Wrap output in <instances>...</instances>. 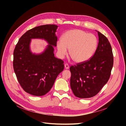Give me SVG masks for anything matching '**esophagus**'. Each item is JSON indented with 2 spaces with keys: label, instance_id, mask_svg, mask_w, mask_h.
Listing matches in <instances>:
<instances>
[{
  "label": "esophagus",
  "instance_id": "obj_1",
  "mask_svg": "<svg viewBox=\"0 0 126 126\" xmlns=\"http://www.w3.org/2000/svg\"><path fill=\"white\" fill-rule=\"evenodd\" d=\"M64 67H65V68L66 69H69V65H68L67 64H65Z\"/></svg>",
  "mask_w": 126,
  "mask_h": 126
}]
</instances>
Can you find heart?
Returning <instances> with one entry per match:
<instances>
[{"label": "heart", "mask_w": 126, "mask_h": 126, "mask_svg": "<svg viewBox=\"0 0 126 126\" xmlns=\"http://www.w3.org/2000/svg\"><path fill=\"white\" fill-rule=\"evenodd\" d=\"M97 46V40L92 34L81 30H72L66 32L57 42L58 55L63 59L69 55L78 63L87 62L93 56Z\"/></svg>", "instance_id": "obj_1"}]
</instances>
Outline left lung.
Wrapping results in <instances>:
<instances>
[{"label":"left lung","mask_w":126,"mask_h":126,"mask_svg":"<svg viewBox=\"0 0 126 126\" xmlns=\"http://www.w3.org/2000/svg\"><path fill=\"white\" fill-rule=\"evenodd\" d=\"M97 32L98 43L94 56L87 62L70 67V87L79 98H90L97 94L107 83L113 67L110 43L104 35Z\"/></svg>","instance_id":"8db88e82"}]
</instances>
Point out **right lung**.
Wrapping results in <instances>:
<instances>
[{
    "label": "right lung",
    "mask_w": 126,
    "mask_h": 126,
    "mask_svg": "<svg viewBox=\"0 0 126 126\" xmlns=\"http://www.w3.org/2000/svg\"><path fill=\"white\" fill-rule=\"evenodd\" d=\"M58 27L54 24L37 26L24 34L16 45L13 54L15 73L23 90L32 95L47 94L64 69V62L54 54ZM34 38L44 39L48 43L42 53L35 54L31 51V40Z\"/></svg>",
    "instance_id": "1"
}]
</instances>
